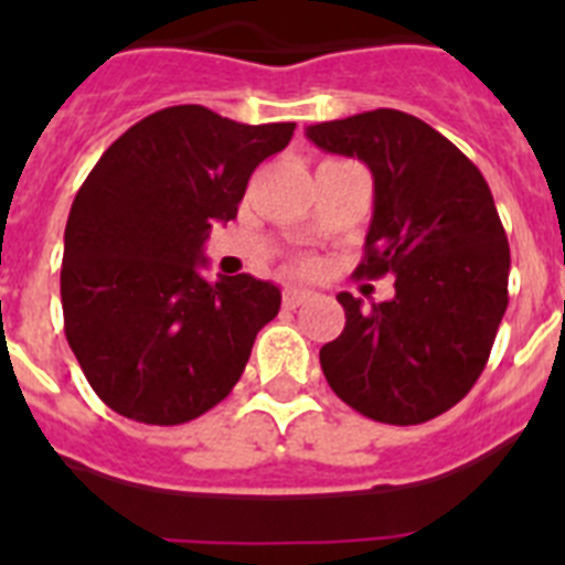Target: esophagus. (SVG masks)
Returning <instances> with one entry per match:
<instances>
[{
	"label": "esophagus",
	"instance_id": "obj_1",
	"mask_svg": "<svg viewBox=\"0 0 565 565\" xmlns=\"http://www.w3.org/2000/svg\"><path fill=\"white\" fill-rule=\"evenodd\" d=\"M313 299V291H308V288H286L282 291V302H286V308H299V306H306V302H311Z\"/></svg>",
	"mask_w": 565,
	"mask_h": 565
}]
</instances>
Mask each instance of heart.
<instances>
[{
  "mask_svg": "<svg viewBox=\"0 0 565 565\" xmlns=\"http://www.w3.org/2000/svg\"><path fill=\"white\" fill-rule=\"evenodd\" d=\"M306 266H308V263H306Z\"/></svg>",
  "mask_w": 565,
  "mask_h": 565,
  "instance_id": "heart-1",
  "label": "heart"
}]
</instances>
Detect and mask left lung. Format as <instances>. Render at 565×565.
<instances>
[{"label": "left lung", "instance_id": "obj_1", "mask_svg": "<svg viewBox=\"0 0 565 565\" xmlns=\"http://www.w3.org/2000/svg\"><path fill=\"white\" fill-rule=\"evenodd\" d=\"M306 135L367 163L373 221L356 274L396 277V297L371 308L339 294L344 331L322 344V373L373 422H430L472 391L507 311L509 243L492 192L456 143L398 109L313 124Z\"/></svg>", "mask_w": 565, "mask_h": 565}]
</instances>
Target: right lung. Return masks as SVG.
I'll return each instance as SVG.
<instances>
[{
  "mask_svg": "<svg viewBox=\"0 0 565 565\" xmlns=\"http://www.w3.org/2000/svg\"><path fill=\"white\" fill-rule=\"evenodd\" d=\"M297 124H237L201 104L147 115L98 158L64 228L62 311L89 387L132 422H192L232 393L279 288L201 277L214 223Z\"/></svg>",
  "mask_w": 565,
  "mask_h": 565,
  "instance_id": "obj_1",
  "label": "right lung"
}]
</instances>
